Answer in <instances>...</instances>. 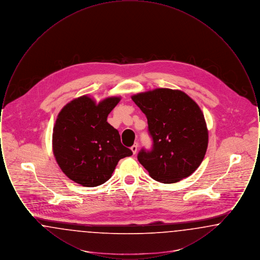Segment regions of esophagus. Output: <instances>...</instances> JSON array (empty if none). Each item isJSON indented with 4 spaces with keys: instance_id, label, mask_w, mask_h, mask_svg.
Wrapping results in <instances>:
<instances>
[{
    "instance_id": "1",
    "label": "esophagus",
    "mask_w": 260,
    "mask_h": 260,
    "mask_svg": "<svg viewBox=\"0 0 260 260\" xmlns=\"http://www.w3.org/2000/svg\"><path fill=\"white\" fill-rule=\"evenodd\" d=\"M132 151H133V153H134V155H136V153H137V150H138V144L137 143H135L133 146H132Z\"/></svg>"
}]
</instances>
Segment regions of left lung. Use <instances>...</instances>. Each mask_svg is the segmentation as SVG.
Instances as JSON below:
<instances>
[{
  "instance_id": "1",
  "label": "left lung",
  "mask_w": 260,
  "mask_h": 260,
  "mask_svg": "<svg viewBox=\"0 0 260 260\" xmlns=\"http://www.w3.org/2000/svg\"><path fill=\"white\" fill-rule=\"evenodd\" d=\"M132 99L147 118L152 150L137 156L149 175L161 183H175L194 173L204 160L209 131L198 104L185 92L155 88Z\"/></svg>"
}]
</instances>
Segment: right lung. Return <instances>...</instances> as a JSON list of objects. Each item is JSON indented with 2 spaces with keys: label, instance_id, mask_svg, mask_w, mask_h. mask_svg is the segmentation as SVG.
Masks as SVG:
<instances>
[{
  "label": "right lung",
  "instance_id": "1",
  "mask_svg": "<svg viewBox=\"0 0 260 260\" xmlns=\"http://www.w3.org/2000/svg\"><path fill=\"white\" fill-rule=\"evenodd\" d=\"M121 98L96 102L75 99L59 112L52 133V151L65 175L85 187H95L112 176L118 161L133 155L121 143L119 132L107 122Z\"/></svg>",
  "mask_w": 260,
  "mask_h": 260
}]
</instances>
